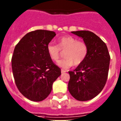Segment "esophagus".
<instances>
[{
  "label": "esophagus",
  "mask_w": 121,
  "mask_h": 121,
  "mask_svg": "<svg viewBox=\"0 0 121 121\" xmlns=\"http://www.w3.org/2000/svg\"><path fill=\"white\" fill-rule=\"evenodd\" d=\"M65 72H66V70H64V69H62V70H61L62 73H65Z\"/></svg>",
  "instance_id": "obj_1"
}]
</instances>
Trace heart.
Masks as SVG:
<instances>
[{"label":"heart","mask_w":121,"mask_h":121,"mask_svg":"<svg viewBox=\"0 0 121 121\" xmlns=\"http://www.w3.org/2000/svg\"><path fill=\"white\" fill-rule=\"evenodd\" d=\"M60 50H65L64 56L65 59L57 62L59 67L68 69L73 65H79L84 62L88 54V46L83 41H78L75 37L64 36L57 39V45H48L47 50L49 57L53 61H57L59 58Z\"/></svg>","instance_id":"obj_1"}]
</instances>
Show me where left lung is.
<instances>
[{"label": "left lung", "instance_id": "left-lung-1", "mask_svg": "<svg viewBox=\"0 0 121 121\" xmlns=\"http://www.w3.org/2000/svg\"><path fill=\"white\" fill-rule=\"evenodd\" d=\"M71 33L82 38L86 43L88 54L76 69L68 71L70 76L68 91L77 100L86 101L96 96L104 87L110 57L106 44L95 33L89 31Z\"/></svg>", "mask_w": 121, "mask_h": 121}]
</instances>
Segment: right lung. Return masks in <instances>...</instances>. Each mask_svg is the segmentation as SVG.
Returning a JSON list of instances; mask_svg holds the SVG:
<instances>
[{"mask_svg":"<svg viewBox=\"0 0 121 121\" xmlns=\"http://www.w3.org/2000/svg\"><path fill=\"white\" fill-rule=\"evenodd\" d=\"M54 31L37 30L25 35L15 47L11 60L13 73L19 91L32 101L44 100L53 82L61 74L60 68L47 53Z\"/></svg>","mask_w":121,"mask_h":121,"instance_id":"1","label":"right lung"}]
</instances>
